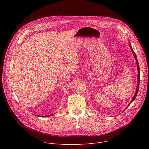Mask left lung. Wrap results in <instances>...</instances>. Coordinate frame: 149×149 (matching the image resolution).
Listing matches in <instances>:
<instances>
[{
    "mask_svg": "<svg viewBox=\"0 0 149 149\" xmlns=\"http://www.w3.org/2000/svg\"><path fill=\"white\" fill-rule=\"evenodd\" d=\"M130 44H129V45H130V49H131V50H132V53H133V55H134V58L136 59V63H137V70H138V79H137V89H136V93H135V94H134V97H133V99H132V100L131 101V102H130V104H129V105H130L131 104V103L135 100V98H136V96H137V93H138V91H139V82H140V67H139V62H138V61H137V56H136V54H135V52H134V51H133V48H132V45H131V44H130V42L129 43ZM128 105V106H129ZM128 106H127V107H128Z\"/></svg>",
    "mask_w": 149,
    "mask_h": 149,
    "instance_id": "1",
    "label": "left lung"
}]
</instances>
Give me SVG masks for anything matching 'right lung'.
<instances>
[{"label":"right lung","instance_id":"add662e5","mask_svg":"<svg viewBox=\"0 0 149 149\" xmlns=\"http://www.w3.org/2000/svg\"><path fill=\"white\" fill-rule=\"evenodd\" d=\"M52 114H51V115H48V116H43L44 117H49V116H51Z\"/></svg>","mask_w":149,"mask_h":149}]
</instances>
